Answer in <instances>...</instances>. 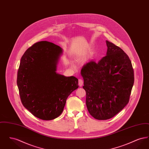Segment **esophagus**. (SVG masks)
<instances>
[{"mask_svg":"<svg viewBox=\"0 0 149 149\" xmlns=\"http://www.w3.org/2000/svg\"><path fill=\"white\" fill-rule=\"evenodd\" d=\"M78 84L80 86H82V85L83 84V80L81 79H79V81H78Z\"/></svg>","mask_w":149,"mask_h":149,"instance_id":"1","label":"esophagus"}]
</instances>
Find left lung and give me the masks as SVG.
<instances>
[{
	"label": "left lung",
	"instance_id": "left-lung-1",
	"mask_svg": "<svg viewBox=\"0 0 149 149\" xmlns=\"http://www.w3.org/2000/svg\"><path fill=\"white\" fill-rule=\"evenodd\" d=\"M106 56L91 60L81 70L89 113L98 120L113 117L127 104L134 83V72L127 55L106 41Z\"/></svg>",
	"mask_w": 149,
	"mask_h": 149
}]
</instances>
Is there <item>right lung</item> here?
I'll list each match as a JSON object with an SVG mask.
<instances>
[{"label":"right lung","mask_w":149,"mask_h":149,"mask_svg":"<svg viewBox=\"0 0 149 149\" xmlns=\"http://www.w3.org/2000/svg\"><path fill=\"white\" fill-rule=\"evenodd\" d=\"M63 52L53 43L33 44L22 56L17 83L22 103L36 117L52 120L62 113L69 95L78 88V79L56 73Z\"/></svg>","instance_id":"obj_1"}]
</instances>
